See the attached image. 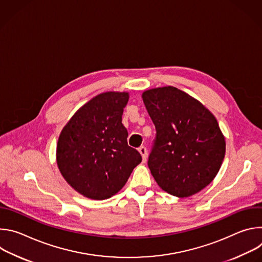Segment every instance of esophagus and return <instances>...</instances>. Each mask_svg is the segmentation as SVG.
Here are the masks:
<instances>
[{"mask_svg": "<svg viewBox=\"0 0 262 262\" xmlns=\"http://www.w3.org/2000/svg\"><path fill=\"white\" fill-rule=\"evenodd\" d=\"M138 150H139L140 155L142 156L143 162L145 163V162H146V160H147V149H146V147H144V146H141V147H139Z\"/></svg>", "mask_w": 262, "mask_h": 262, "instance_id": "obj_1", "label": "esophagus"}]
</instances>
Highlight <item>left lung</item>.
<instances>
[{
    "label": "left lung",
    "instance_id": "1",
    "mask_svg": "<svg viewBox=\"0 0 262 262\" xmlns=\"http://www.w3.org/2000/svg\"><path fill=\"white\" fill-rule=\"evenodd\" d=\"M142 98L157 129L148 159L157 183L179 198L197 194L216 176L226 152L215 117L173 86L146 90Z\"/></svg>",
    "mask_w": 262,
    "mask_h": 262
}]
</instances>
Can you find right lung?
Returning <instances> with one entry per match:
<instances>
[{
	"label": "right lung",
	"instance_id": "add662e5",
	"mask_svg": "<svg viewBox=\"0 0 262 262\" xmlns=\"http://www.w3.org/2000/svg\"><path fill=\"white\" fill-rule=\"evenodd\" d=\"M127 92L100 93L82 105L63 127L57 143L58 168L73 190L93 200L117 194L141 155L127 145L122 124Z\"/></svg>",
	"mask_w": 262,
	"mask_h": 262
}]
</instances>
